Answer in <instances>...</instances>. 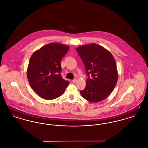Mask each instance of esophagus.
Returning <instances> with one entry per match:
<instances>
[{
  "mask_svg": "<svg viewBox=\"0 0 148 148\" xmlns=\"http://www.w3.org/2000/svg\"><path fill=\"white\" fill-rule=\"evenodd\" d=\"M77 79L76 78H75V79H74L72 80V82H73V83H75L77 82Z\"/></svg>",
  "mask_w": 148,
  "mask_h": 148,
  "instance_id": "1",
  "label": "esophagus"
}]
</instances>
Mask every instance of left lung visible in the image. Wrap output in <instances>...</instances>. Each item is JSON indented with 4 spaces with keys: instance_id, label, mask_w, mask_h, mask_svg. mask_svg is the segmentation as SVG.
I'll use <instances>...</instances> for the list:
<instances>
[{
    "instance_id": "1",
    "label": "left lung",
    "mask_w": 148,
    "mask_h": 148,
    "mask_svg": "<svg viewBox=\"0 0 148 148\" xmlns=\"http://www.w3.org/2000/svg\"><path fill=\"white\" fill-rule=\"evenodd\" d=\"M84 64L87 79L80 91L86 100L98 103L106 98L116 84L118 74L112 54L103 47L92 43L77 48Z\"/></svg>"
}]
</instances>
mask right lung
<instances>
[{"mask_svg":"<svg viewBox=\"0 0 148 148\" xmlns=\"http://www.w3.org/2000/svg\"><path fill=\"white\" fill-rule=\"evenodd\" d=\"M69 47L59 43H50L35 51L29 60L27 77L37 94L46 100L57 98L63 94L69 82L61 75L60 61Z\"/></svg>","mask_w":148,"mask_h":148,"instance_id":"1","label":"right lung"}]
</instances>
